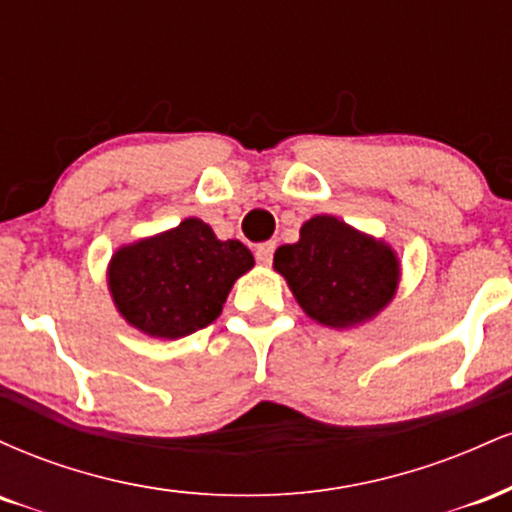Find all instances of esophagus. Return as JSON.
I'll list each match as a JSON object with an SVG mask.
<instances>
[{"instance_id":"esophagus-1","label":"esophagus","mask_w":512,"mask_h":512,"mask_svg":"<svg viewBox=\"0 0 512 512\" xmlns=\"http://www.w3.org/2000/svg\"><path fill=\"white\" fill-rule=\"evenodd\" d=\"M274 250H276V243L274 240H267V243H260L255 248V257L260 264H272V257H274Z\"/></svg>"}]
</instances>
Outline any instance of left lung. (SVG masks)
I'll return each mask as SVG.
<instances>
[{"instance_id":"8db88e82","label":"left lung","mask_w":512,"mask_h":512,"mask_svg":"<svg viewBox=\"0 0 512 512\" xmlns=\"http://www.w3.org/2000/svg\"><path fill=\"white\" fill-rule=\"evenodd\" d=\"M274 269L305 313L330 327L373 317L390 303L399 281L395 252L334 216L305 221L301 240L276 250Z\"/></svg>"}]
</instances>
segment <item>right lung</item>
Here are the masks:
<instances>
[{"label": "right lung", "mask_w": 512, "mask_h": 512, "mask_svg": "<svg viewBox=\"0 0 512 512\" xmlns=\"http://www.w3.org/2000/svg\"><path fill=\"white\" fill-rule=\"evenodd\" d=\"M255 264L240 240H219L199 219L117 250L110 293L122 317L151 337L178 339L211 325L228 291Z\"/></svg>", "instance_id": "obj_1"}]
</instances>
